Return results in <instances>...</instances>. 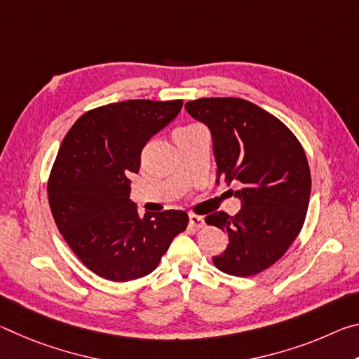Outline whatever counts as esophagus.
<instances>
[{
  "instance_id": "esophagus-1",
  "label": "esophagus",
  "mask_w": 359,
  "mask_h": 359,
  "mask_svg": "<svg viewBox=\"0 0 359 359\" xmlns=\"http://www.w3.org/2000/svg\"><path fill=\"white\" fill-rule=\"evenodd\" d=\"M190 224L194 229L204 228V220L199 215H190Z\"/></svg>"
}]
</instances>
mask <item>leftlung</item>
<instances>
[{"label":"left lung","mask_w":359,"mask_h":359,"mask_svg":"<svg viewBox=\"0 0 359 359\" xmlns=\"http://www.w3.org/2000/svg\"><path fill=\"white\" fill-rule=\"evenodd\" d=\"M185 109L209 126L218 179L242 187L234 191L242 203L238 214L205 217L229 241L212 261L224 274L257 276L287 253L302 229L312 185L306 151L283 121L247 100L199 98Z\"/></svg>","instance_id":"1"}]
</instances>
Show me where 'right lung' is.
I'll return each mask as SVG.
<instances>
[{
	"mask_svg": "<svg viewBox=\"0 0 359 359\" xmlns=\"http://www.w3.org/2000/svg\"><path fill=\"white\" fill-rule=\"evenodd\" d=\"M182 100H128L85 112L65 136L47 184L57 228L76 257L106 280L130 282L160 264L188 215L139 217L130 201L149 139L180 112Z\"/></svg>",
	"mask_w": 359,
	"mask_h": 359,
	"instance_id": "obj_1",
	"label": "right lung"
}]
</instances>
